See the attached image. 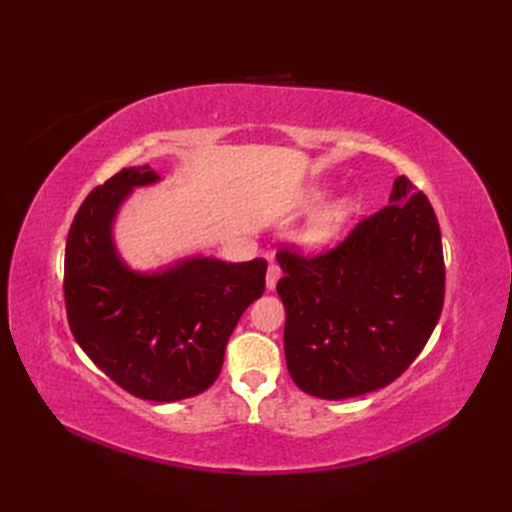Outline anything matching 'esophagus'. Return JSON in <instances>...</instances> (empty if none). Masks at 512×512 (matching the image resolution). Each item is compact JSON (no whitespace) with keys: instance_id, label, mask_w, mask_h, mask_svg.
Instances as JSON below:
<instances>
[{"instance_id":"obj_1","label":"esophagus","mask_w":512,"mask_h":512,"mask_svg":"<svg viewBox=\"0 0 512 512\" xmlns=\"http://www.w3.org/2000/svg\"><path fill=\"white\" fill-rule=\"evenodd\" d=\"M279 277H281V268L277 264H270L268 266V273H266V288L268 290H275Z\"/></svg>"}]
</instances>
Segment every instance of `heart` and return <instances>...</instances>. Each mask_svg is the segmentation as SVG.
<instances>
[{"label": "heart", "instance_id": "b5f03b06", "mask_svg": "<svg viewBox=\"0 0 512 512\" xmlns=\"http://www.w3.org/2000/svg\"><path fill=\"white\" fill-rule=\"evenodd\" d=\"M325 193H328V189L325 187H312L306 191V195H303L301 202L306 206H314L325 198ZM356 209H358V204L354 198H339V200L321 206V209L306 222V226L301 228L299 244L303 248H310V250L328 246L332 239L339 235L347 224H350Z\"/></svg>", "mask_w": 512, "mask_h": 512}]
</instances>
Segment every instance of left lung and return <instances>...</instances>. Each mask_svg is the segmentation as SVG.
I'll list each match as a JSON object with an SVG mask.
<instances>
[{"label": "left lung", "mask_w": 512, "mask_h": 512, "mask_svg": "<svg viewBox=\"0 0 512 512\" xmlns=\"http://www.w3.org/2000/svg\"><path fill=\"white\" fill-rule=\"evenodd\" d=\"M277 292L295 385L343 400L396 380L440 319L444 257L427 195L400 176L389 204L312 259L281 250Z\"/></svg>", "instance_id": "1"}]
</instances>
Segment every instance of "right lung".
I'll return each mask as SVG.
<instances>
[{
    "label": "right lung",
    "mask_w": 512,
    "mask_h": 512,
    "mask_svg": "<svg viewBox=\"0 0 512 512\" xmlns=\"http://www.w3.org/2000/svg\"><path fill=\"white\" fill-rule=\"evenodd\" d=\"M156 182L149 165L129 167L85 198L65 244L63 292L92 363L129 394L173 402L220 376L239 317L264 295L268 264L191 255L147 273L129 268L114 242L116 215L134 189Z\"/></svg>",
    "instance_id": "obj_1"
}]
</instances>
